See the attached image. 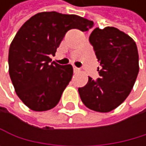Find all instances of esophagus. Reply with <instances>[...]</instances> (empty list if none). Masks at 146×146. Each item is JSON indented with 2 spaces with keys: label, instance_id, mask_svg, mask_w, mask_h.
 <instances>
[{
  "label": "esophagus",
  "instance_id": "34e87169",
  "mask_svg": "<svg viewBox=\"0 0 146 146\" xmlns=\"http://www.w3.org/2000/svg\"><path fill=\"white\" fill-rule=\"evenodd\" d=\"M74 72H80V68H78L76 66H74Z\"/></svg>",
  "mask_w": 146,
  "mask_h": 146
}]
</instances>
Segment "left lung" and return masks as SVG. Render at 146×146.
Masks as SVG:
<instances>
[{
    "label": "left lung",
    "instance_id": "8db88e82",
    "mask_svg": "<svg viewBox=\"0 0 146 146\" xmlns=\"http://www.w3.org/2000/svg\"><path fill=\"white\" fill-rule=\"evenodd\" d=\"M89 41L100 65V78L88 77L86 86L79 88L80 99L87 108L110 112L130 94L139 71L138 52L133 39L115 27L96 28Z\"/></svg>",
    "mask_w": 146,
    "mask_h": 146
}]
</instances>
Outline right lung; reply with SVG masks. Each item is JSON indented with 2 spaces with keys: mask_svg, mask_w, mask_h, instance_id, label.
I'll list each match as a JSON object with an SVG mask.
<instances>
[{
  "mask_svg": "<svg viewBox=\"0 0 146 146\" xmlns=\"http://www.w3.org/2000/svg\"><path fill=\"white\" fill-rule=\"evenodd\" d=\"M94 22L76 15L40 12L26 21L15 34L9 52V72L15 91L34 111L52 110L69 84L71 65L51 63L66 33L71 29L86 31Z\"/></svg>",
  "mask_w": 146,
  "mask_h": 146,
  "instance_id": "1",
  "label": "right lung"
}]
</instances>
